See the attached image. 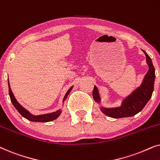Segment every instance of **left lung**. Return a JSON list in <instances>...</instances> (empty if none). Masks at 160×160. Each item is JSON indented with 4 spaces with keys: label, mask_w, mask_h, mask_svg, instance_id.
<instances>
[{
    "label": "left lung",
    "mask_w": 160,
    "mask_h": 160,
    "mask_svg": "<svg viewBox=\"0 0 160 160\" xmlns=\"http://www.w3.org/2000/svg\"><path fill=\"white\" fill-rule=\"evenodd\" d=\"M146 54V62L148 65V71L146 74L141 87L137 88L133 92L125 98L122 102V106L114 108H101L102 112L108 117L119 119V118L132 117L142 111L152 98L154 91V84L155 79V70L150 57L143 51ZM93 98L96 102H100V96L98 89L94 87L92 92Z\"/></svg>",
    "instance_id": "8db88e82"
}]
</instances>
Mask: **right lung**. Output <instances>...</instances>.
<instances>
[{
    "label": "right lung",
    "mask_w": 160,
    "mask_h": 160,
    "mask_svg": "<svg viewBox=\"0 0 160 160\" xmlns=\"http://www.w3.org/2000/svg\"><path fill=\"white\" fill-rule=\"evenodd\" d=\"M8 92H9V96H10V99L11 101H12V104L14 105V106L15 107V108L18 111V112L20 113V114L23 117H25V119H27L30 121L32 122H50L52 121V120L58 118L59 116L60 115L61 113V110H58L55 111V112L51 113H47V114H43V115H39V116H33L30 113L29 111H28L25 108H24L22 106H21L20 104L17 101V100L15 99V97L14 96V94H13L12 89H11L10 87V84L9 82H8ZM73 88V87H71V88L68 89V91L67 92L66 94H65L64 99H63V101L66 99L68 95L70 93V92Z\"/></svg>",
    "instance_id": "obj_1"
}]
</instances>
